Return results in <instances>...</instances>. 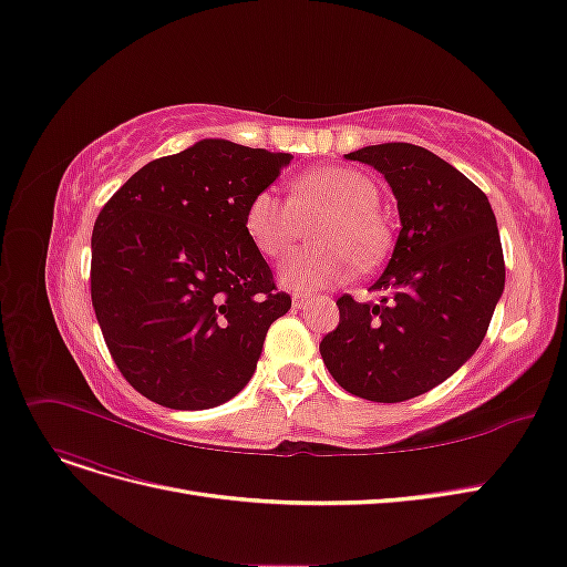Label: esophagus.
<instances>
[{
	"instance_id": "obj_1",
	"label": "esophagus",
	"mask_w": 567,
	"mask_h": 567,
	"mask_svg": "<svg viewBox=\"0 0 567 567\" xmlns=\"http://www.w3.org/2000/svg\"><path fill=\"white\" fill-rule=\"evenodd\" d=\"M307 305H311V302L307 296H302V292H296V296H292V307L296 309H305Z\"/></svg>"
}]
</instances>
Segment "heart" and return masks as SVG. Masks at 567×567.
Segmentation results:
<instances>
[{
    "label": "heart",
    "instance_id": "1",
    "mask_svg": "<svg viewBox=\"0 0 567 567\" xmlns=\"http://www.w3.org/2000/svg\"><path fill=\"white\" fill-rule=\"evenodd\" d=\"M378 204L380 189L368 175L328 166L292 181L288 199L269 187L258 192L244 223L262 256L281 258L302 239L305 225L321 218L311 229L319 246L296 250L279 269L284 286L317 290L344 284L359 265L373 267L384 258L392 231L375 210Z\"/></svg>",
    "mask_w": 567,
    "mask_h": 567
}]
</instances>
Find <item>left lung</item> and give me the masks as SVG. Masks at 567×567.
I'll list each match as a JSON object with an SVG mask.
<instances>
[{"label": "left lung", "instance_id": "8db88e82", "mask_svg": "<svg viewBox=\"0 0 567 567\" xmlns=\"http://www.w3.org/2000/svg\"><path fill=\"white\" fill-rule=\"evenodd\" d=\"M392 187L401 229L380 305L338 300L340 323L319 351L349 394L399 403L451 378L485 338L504 290V256L485 194L434 152L410 143L344 154Z\"/></svg>", "mask_w": 567, "mask_h": 567}]
</instances>
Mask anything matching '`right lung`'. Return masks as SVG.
Listing matches in <instances>:
<instances>
[{"label":"right lung","mask_w":567,"mask_h":567,"mask_svg":"<svg viewBox=\"0 0 567 567\" xmlns=\"http://www.w3.org/2000/svg\"><path fill=\"white\" fill-rule=\"evenodd\" d=\"M292 154L223 138L154 159L103 206L91 300L128 384L173 410L237 396L290 309L246 231V208Z\"/></svg>","instance_id":"1"}]
</instances>
